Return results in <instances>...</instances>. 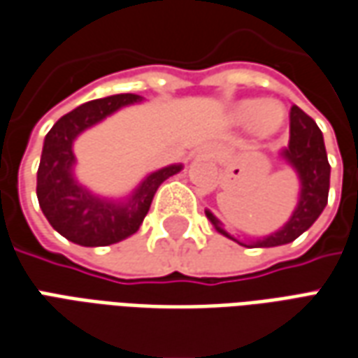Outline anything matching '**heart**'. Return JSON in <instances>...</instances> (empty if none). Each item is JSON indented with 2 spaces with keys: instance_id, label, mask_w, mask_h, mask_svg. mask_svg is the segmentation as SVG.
Here are the masks:
<instances>
[{
  "instance_id": "obj_1",
  "label": "heart",
  "mask_w": 358,
  "mask_h": 358,
  "mask_svg": "<svg viewBox=\"0 0 358 358\" xmlns=\"http://www.w3.org/2000/svg\"><path fill=\"white\" fill-rule=\"evenodd\" d=\"M234 117L240 122H251L259 136L275 134L285 122V110L273 101H241L234 110Z\"/></svg>"
}]
</instances>
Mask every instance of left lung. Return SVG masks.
Here are the masks:
<instances>
[{"mask_svg": "<svg viewBox=\"0 0 358 358\" xmlns=\"http://www.w3.org/2000/svg\"><path fill=\"white\" fill-rule=\"evenodd\" d=\"M280 155L287 164L294 167L298 179H300V196H298V204L290 220L280 230L271 234L267 238L245 243V241H240L238 238L230 236L224 230V224L210 210H206V218L212 222L214 230L245 248H275V245H285V243L294 241L317 220V216L324 212L325 204H327L331 167H329L327 154H325L322 130L317 128L314 118L308 117L306 113L296 105H292L290 108V140H288V146L280 152Z\"/></svg>", "mask_w": 358, "mask_h": 358, "instance_id": "left-lung-1", "label": "left lung"}]
</instances>
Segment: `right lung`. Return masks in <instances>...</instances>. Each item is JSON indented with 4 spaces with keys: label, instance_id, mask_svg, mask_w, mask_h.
<instances>
[{
    "label": "right lung",
    "instance_id": "obj_1",
    "mask_svg": "<svg viewBox=\"0 0 358 358\" xmlns=\"http://www.w3.org/2000/svg\"><path fill=\"white\" fill-rule=\"evenodd\" d=\"M140 101V95L120 93L83 103L64 115L44 138L36 171V196L46 220L66 240L83 248H101L127 240L136 234L146 218L157 187L183 169V165L177 164L150 173L127 201L101 199L78 183L73 175V140L118 108Z\"/></svg>",
    "mask_w": 358,
    "mask_h": 358
}]
</instances>
